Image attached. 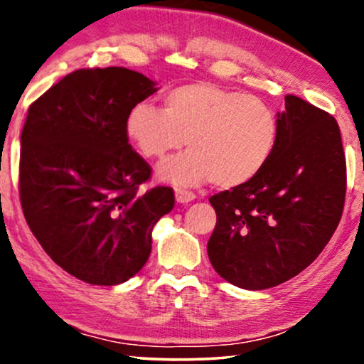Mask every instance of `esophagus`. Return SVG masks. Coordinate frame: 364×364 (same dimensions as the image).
I'll return each instance as SVG.
<instances>
[{
	"instance_id": "obj_1",
	"label": "esophagus",
	"mask_w": 364,
	"mask_h": 364,
	"mask_svg": "<svg viewBox=\"0 0 364 364\" xmlns=\"http://www.w3.org/2000/svg\"><path fill=\"white\" fill-rule=\"evenodd\" d=\"M176 198L178 203H187L192 202L196 198V193L188 192V191H182V188H176Z\"/></svg>"
}]
</instances>
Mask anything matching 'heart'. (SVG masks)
<instances>
[{
  "mask_svg": "<svg viewBox=\"0 0 364 364\" xmlns=\"http://www.w3.org/2000/svg\"><path fill=\"white\" fill-rule=\"evenodd\" d=\"M126 134L147 159H168L159 177L177 186L213 181L235 188L253 181L270 161L278 137L275 112L267 102L212 82H191L164 94L162 109L139 102L126 117Z\"/></svg>",
  "mask_w": 364,
  "mask_h": 364,
  "instance_id": "obj_1",
  "label": "heart"
}]
</instances>
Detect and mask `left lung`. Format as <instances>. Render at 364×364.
<instances>
[{
    "label": "left lung",
    "instance_id": "8db88e82",
    "mask_svg": "<svg viewBox=\"0 0 364 364\" xmlns=\"http://www.w3.org/2000/svg\"><path fill=\"white\" fill-rule=\"evenodd\" d=\"M277 122L263 171L208 198L217 213L208 258L218 275L245 290L277 287L305 270L345 207L346 157L336 119L288 94Z\"/></svg>",
    "mask_w": 364,
    "mask_h": 364
}]
</instances>
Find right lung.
Masks as SVG:
<instances>
[{
	"label": "right lung",
	"mask_w": 364,
	"mask_h": 364,
	"mask_svg": "<svg viewBox=\"0 0 364 364\" xmlns=\"http://www.w3.org/2000/svg\"><path fill=\"white\" fill-rule=\"evenodd\" d=\"M126 68L73 71L28 109L19 200L33 235L63 270L112 287L146 265L152 228L172 210L171 187H139L152 168L134 151L126 117L156 92Z\"/></svg>",
	"instance_id": "right-lung-1"
}]
</instances>
